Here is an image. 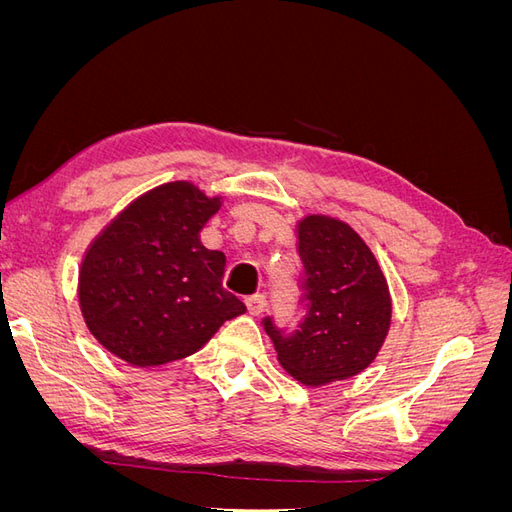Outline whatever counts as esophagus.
Segmentation results:
<instances>
[{
  "mask_svg": "<svg viewBox=\"0 0 512 512\" xmlns=\"http://www.w3.org/2000/svg\"><path fill=\"white\" fill-rule=\"evenodd\" d=\"M245 305H247V312H250L252 316H260L262 312H265V307H267L265 294H254V297H250V299L245 301Z\"/></svg>",
  "mask_w": 512,
  "mask_h": 512,
  "instance_id": "1",
  "label": "esophagus"
}]
</instances>
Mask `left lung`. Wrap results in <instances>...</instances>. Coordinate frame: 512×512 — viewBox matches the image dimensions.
Wrapping results in <instances>:
<instances>
[{
	"instance_id": "1",
	"label": "left lung",
	"mask_w": 512,
	"mask_h": 512,
	"mask_svg": "<svg viewBox=\"0 0 512 512\" xmlns=\"http://www.w3.org/2000/svg\"><path fill=\"white\" fill-rule=\"evenodd\" d=\"M305 318L286 335L265 318L277 361L305 386L361 374L391 327V292L376 256L342 220L307 215L299 222Z\"/></svg>"
}]
</instances>
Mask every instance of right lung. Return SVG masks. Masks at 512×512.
I'll return each mask as SVG.
<instances>
[{"instance_id":"right-lung-1","label":"right lung","mask_w":512,"mask_h":512,"mask_svg":"<svg viewBox=\"0 0 512 512\" xmlns=\"http://www.w3.org/2000/svg\"><path fill=\"white\" fill-rule=\"evenodd\" d=\"M222 207L190 181L138 196L89 245L79 303L89 333L121 361L153 367L203 348L245 305L222 288L226 256L200 243Z\"/></svg>"}]
</instances>
